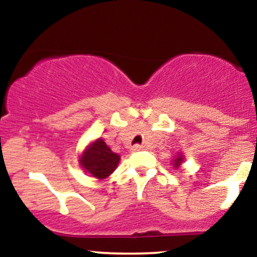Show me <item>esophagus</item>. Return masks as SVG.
Instances as JSON below:
<instances>
[{
    "label": "esophagus",
    "instance_id": "1",
    "mask_svg": "<svg viewBox=\"0 0 257 257\" xmlns=\"http://www.w3.org/2000/svg\"><path fill=\"white\" fill-rule=\"evenodd\" d=\"M143 149H144V146H141V145H135L132 147L133 151H140V150H143Z\"/></svg>",
    "mask_w": 257,
    "mask_h": 257
}]
</instances>
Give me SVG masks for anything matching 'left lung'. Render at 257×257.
I'll list each match as a JSON object with an SVG mask.
<instances>
[{"label": "left lung", "instance_id": "1", "mask_svg": "<svg viewBox=\"0 0 257 257\" xmlns=\"http://www.w3.org/2000/svg\"><path fill=\"white\" fill-rule=\"evenodd\" d=\"M182 161H184V156H181V155H179V157H176V159H174V164L173 166L175 167V168H179L180 167V164L182 163Z\"/></svg>", "mask_w": 257, "mask_h": 257}]
</instances>
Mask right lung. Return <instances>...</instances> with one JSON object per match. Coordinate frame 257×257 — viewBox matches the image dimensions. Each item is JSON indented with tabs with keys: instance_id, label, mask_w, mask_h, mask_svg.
Returning <instances> with one entry per match:
<instances>
[{
	"instance_id": "right-lung-1",
	"label": "right lung",
	"mask_w": 257,
	"mask_h": 257,
	"mask_svg": "<svg viewBox=\"0 0 257 257\" xmlns=\"http://www.w3.org/2000/svg\"><path fill=\"white\" fill-rule=\"evenodd\" d=\"M118 163L119 156L112 152L110 147L100 138L87 147L79 159L82 168L96 179H106L110 176Z\"/></svg>"
}]
</instances>
